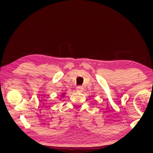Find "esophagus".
Instances as JSON below:
<instances>
[{
	"label": "esophagus",
	"mask_w": 153,
	"mask_h": 153,
	"mask_svg": "<svg viewBox=\"0 0 153 153\" xmlns=\"http://www.w3.org/2000/svg\"><path fill=\"white\" fill-rule=\"evenodd\" d=\"M76 91L79 92H83V87L81 86V85H79V86L76 87Z\"/></svg>",
	"instance_id": "obj_1"
}]
</instances>
